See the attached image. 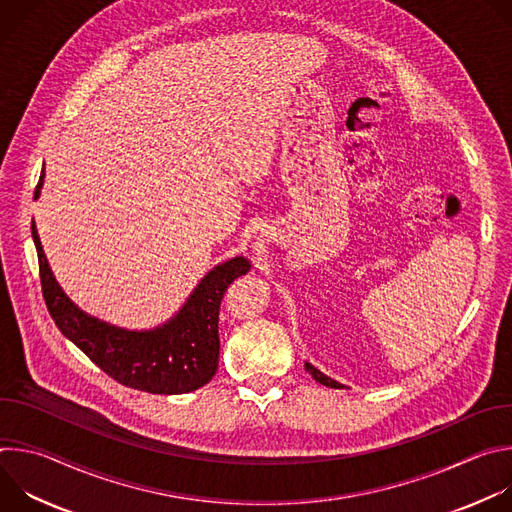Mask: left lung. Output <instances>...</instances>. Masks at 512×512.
Returning <instances> with one entry per match:
<instances>
[{
	"label": "left lung",
	"instance_id": "left-lung-1",
	"mask_svg": "<svg viewBox=\"0 0 512 512\" xmlns=\"http://www.w3.org/2000/svg\"><path fill=\"white\" fill-rule=\"evenodd\" d=\"M306 371L312 375V379L314 381H318L320 385H326V387H332V389H342L344 385H340V383H336L334 379H330V377H326L324 373H320L316 367H312L310 362H306Z\"/></svg>",
	"mask_w": 512,
	"mask_h": 512
}]
</instances>
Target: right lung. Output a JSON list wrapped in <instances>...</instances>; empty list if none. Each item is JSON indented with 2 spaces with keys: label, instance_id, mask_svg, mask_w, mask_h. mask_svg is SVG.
I'll list each match as a JSON object with an SVG mask.
<instances>
[{
  "label": "right lung",
  "instance_id": "obj_1",
  "mask_svg": "<svg viewBox=\"0 0 512 512\" xmlns=\"http://www.w3.org/2000/svg\"><path fill=\"white\" fill-rule=\"evenodd\" d=\"M44 172L34 198L42 188ZM40 283L46 308L58 330L75 342L97 367L117 383L158 395L190 393L206 385L218 369V312L227 287L249 271L245 257L214 267L192 291L184 308L164 326L129 332L87 316L56 283L32 221Z\"/></svg>",
  "mask_w": 512,
  "mask_h": 512
}]
</instances>
